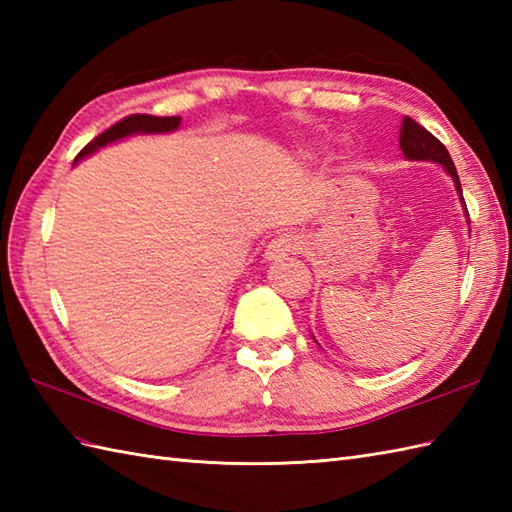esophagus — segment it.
Here are the masks:
<instances>
[{
  "label": "esophagus",
  "mask_w": 512,
  "mask_h": 512,
  "mask_svg": "<svg viewBox=\"0 0 512 512\" xmlns=\"http://www.w3.org/2000/svg\"><path fill=\"white\" fill-rule=\"evenodd\" d=\"M299 237L292 235V233H281L275 239H270V244L266 246V262H279V259H284L288 255L295 253L299 248Z\"/></svg>",
  "instance_id": "1"
}]
</instances>
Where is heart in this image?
<instances>
[{"label":"heart","mask_w":512,"mask_h":512,"mask_svg":"<svg viewBox=\"0 0 512 512\" xmlns=\"http://www.w3.org/2000/svg\"><path fill=\"white\" fill-rule=\"evenodd\" d=\"M301 156H303V158H312V156H314V151H312V149H303V151H301Z\"/></svg>","instance_id":"obj_1"}]
</instances>
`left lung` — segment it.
<instances>
[{"label":"left lung","mask_w":512,"mask_h":512,"mask_svg":"<svg viewBox=\"0 0 512 512\" xmlns=\"http://www.w3.org/2000/svg\"><path fill=\"white\" fill-rule=\"evenodd\" d=\"M400 149L407 160H427V162H438V165H442V169L449 173L453 184H455V191H458V195H460L464 215H466V220H469V211H466V204L462 198V184H460L458 171H455V165H453L447 147H444L436 136L429 134L422 125L413 121V118L405 116L402 118V127H400Z\"/></svg>","instance_id":"left-lung-1"}]
</instances>
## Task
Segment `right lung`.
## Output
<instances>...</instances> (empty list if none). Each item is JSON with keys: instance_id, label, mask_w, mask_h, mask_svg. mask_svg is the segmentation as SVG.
I'll return each mask as SVG.
<instances>
[{"instance_id": "right-lung-1", "label": "right lung", "mask_w": 512, "mask_h": 512, "mask_svg": "<svg viewBox=\"0 0 512 512\" xmlns=\"http://www.w3.org/2000/svg\"><path fill=\"white\" fill-rule=\"evenodd\" d=\"M180 116H149V114H132L123 118V121H118L116 125H112L110 129H105L101 136H96L92 143L85 145L79 156L74 158V162H79L83 158L92 156L94 151H99L105 145H112L118 143V140H123L127 136H136V134H169V132H176L180 127Z\"/></svg>"}]
</instances>
